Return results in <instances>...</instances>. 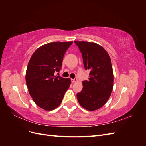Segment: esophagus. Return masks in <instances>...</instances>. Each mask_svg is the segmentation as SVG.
I'll list each match as a JSON object with an SVG mask.
<instances>
[{
	"label": "esophagus",
	"instance_id": "34e87169",
	"mask_svg": "<svg viewBox=\"0 0 146 146\" xmlns=\"http://www.w3.org/2000/svg\"><path fill=\"white\" fill-rule=\"evenodd\" d=\"M77 78H75L74 79H71V82L72 83H75V82H77Z\"/></svg>",
	"mask_w": 146,
	"mask_h": 146
}]
</instances>
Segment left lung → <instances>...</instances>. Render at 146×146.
I'll return each instance as SVG.
<instances>
[{
	"label": "left lung",
	"mask_w": 146,
	"mask_h": 146,
	"mask_svg": "<svg viewBox=\"0 0 146 146\" xmlns=\"http://www.w3.org/2000/svg\"><path fill=\"white\" fill-rule=\"evenodd\" d=\"M82 53L84 67L90 70L88 80L83 81V89L77 94L78 103L88 111L98 110L110 98L114 76L110 57L98 44L74 41Z\"/></svg>",
	"instance_id": "1"
}]
</instances>
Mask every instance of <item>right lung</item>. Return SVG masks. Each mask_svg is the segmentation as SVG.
I'll use <instances>...</instances> for the list:
<instances>
[{
  "instance_id": "1",
  "label": "right lung",
  "mask_w": 146,
  "mask_h": 146,
  "mask_svg": "<svg viewBox=\"0 0 146 146\" xmlns=\"http://www.w3.org/2000/svg\"><path fill=\"white\" fill-rule=\"evenodd\" d=\"M73 42H54L38 48L31 56L25 74L29 94L46 111L57 108L70 85V79L55 76L62 66L63 56Z\"/></svg>"
}]
</instances>
